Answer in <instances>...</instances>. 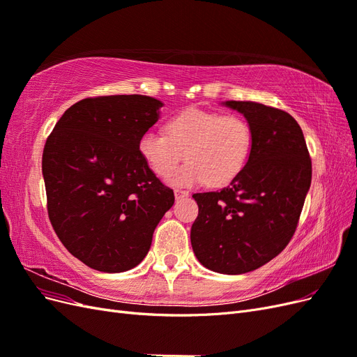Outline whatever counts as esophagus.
I'll use <instances>...</instances> for the list:
<instances>
[{"mask_svg": "<svg viewBox=\"0 0 357 357\" xmlns=\"http://www.w3.org/2000/svg\"><path fill=\"white\" fill-rule=\"evenodd\" d=\"M174 195H176V199L178 201V199H185V198H188L189 197V192L188 190H174Z\"/></svg>", "mask_w": 357, "mask_h": 357, "instance_id": "esophagus-1", "label": "esophagus"}]
</instances>
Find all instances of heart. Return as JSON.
I'll use <instances>...</instances> for the list:
<instances>
[{
	"label": "heart",
	"instance_id": "heart-1",
	"mask_svg": "<svg viewBox=\"0 0 357 357\" xmlns=\"http://www.w3.org/2000/svg\"><path fill=\"white\" fill-rule=\"evenodd\" d=\"M165 133L144 132L138 150L159 177H168L186 155L189 160L171 177L176 186L205 180L214 188L228 185L241 174L252 152V129L235 114L188 109L168 119Z\"/></svg>",
	"mask_w": 357,
	"mask_h": 357
}]
</instances>
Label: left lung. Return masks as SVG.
Wrapping results in <instances>:
<instances>
[{"instance_id":"left-lung-1","label":"left lung","mask_w":357,"mask_h":357,"mask_svg":"<svg viewBox=\"0 0 357 357\" xmlns=\"http://www.w3.org/2000/svg\"><path fill=\"white\" fill-rule=\"evenodd\" d=\"M223 104L245 117L252 152L229 186L193 195L199 211L190 243L205 268L236 275L265 265L289 244L311 185V159L289 113L252 101Z\"/></svg>"}]
</instances>
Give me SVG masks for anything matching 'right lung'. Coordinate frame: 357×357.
<instances>
[{"label": "right lung", "instance_id": "right-lung-1", "mask_svg": "<svg viewBox=\"0 0 357 357\" xmlns=\"http://www.w3.org/2000/svg\"><path fill=\"white\" fill-rule=\"evenodd\" d=\"M146 95L84 98L62 114L43 150L47 213L67 250L101 273L143 261L174 204L139 155V137L159 119Z\"/></svg>", "mask_w": 357, "mask_h": 357}]
</instances>
